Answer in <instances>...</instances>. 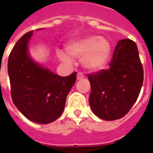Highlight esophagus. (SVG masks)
Segmentation results:
<instances>
[{"label": "esophagus", "mask_w": 153, "mask_h": 153, "mask_svg": "<svg viewBox=\"0 0 153 153\" xmlns=\"http://www.w3.org/2000/svg\"><path fill=\"white\" fill-rule=\"evenodd\" d=\"M84 75H83V74H82L81 72H79V73L77 74V79L78 80H81L83 79H84Z\"/></svg>", "instance_id": "1"}]
</instances>
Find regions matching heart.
<instances>
[{"instance_id":"obj_1","label":"heart","mask_w":153,"mask_h":153,"mask_svg":"<svg viewBox=\"0 0 153 153\" xmlns=\"http://www.w3.org/2000/svg\"><path fill=\"white\" fill-rule=\"evenodd\" d=\"M67 52L56 50L57 58L64 63H71V57L82 58L83 66L90 70H102L109 60L111 44L106 38L91 36L70 42L65 46Z\"/></svg>"}]
</instances>
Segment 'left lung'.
I'll list each match as a JSON object with an SVG mask.
<instances>
[{
    "label": "left lung",
    "mask_w": 153,
    "mask_h": 153,
    "mask_svg": "<svg viewBox=\"0 0 153 153\" xmlns=\"http://www.w3.org/2000/svg\"><path fill=\"white\" fill-rule=\"evenodd\" d=\"M109 66L108 70L88 75L91 85L89 105L99 118L115 120L131 109L143 82V69L134 41H119Z\"/></svg>",
    "instance_id": "obj_1"
}]
</instances>
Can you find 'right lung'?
Listing matches in <instances>:
<instances>
[{"label":"right lung","mask_w":153,"mask_h":153,"mask_svg":"<svg viewBox=\"0 0 153 153\" xmlns=\"http://www.w3.org/2000/svg\"><path fill=\"white\" fill-rule=\"evenodd\" d=\"M32 35L30 31L22 36L9 56L11 97L15 106L29 120L49 124L63 112L77 73L61 77L36 63L28 53Z\"/></svg>","instance_id":"obj_1"}]
</instances>
